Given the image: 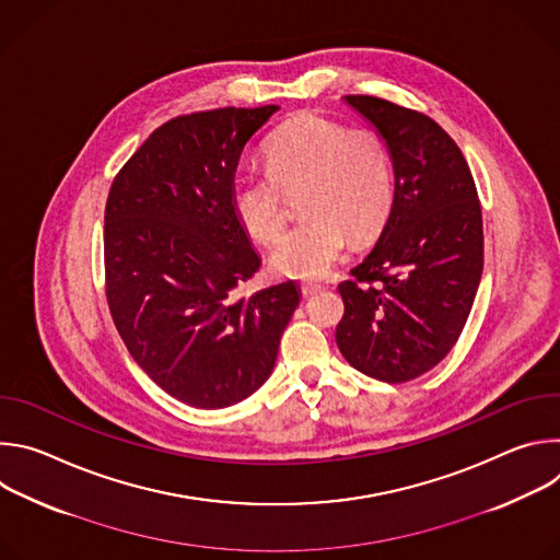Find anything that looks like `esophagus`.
<instances>
[{
  "mask_svg": "<svg viewBox=\"0 0 560 560\" xmlns=\"http://www.w3.org/2000/svg\"><path fill=\"white\" fill-rule=\"evenodd\" d=\"M318 290H322V285H314V283H303L301 285V294L307 299V296H312V294H316Z\"/></svg>",
  "mask_w": 560,
  "mask_h": 560,
  "instance_id": "34e87169",
  "label": "esophagus"
}]
</instances>
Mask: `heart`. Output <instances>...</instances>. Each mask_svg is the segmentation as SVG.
Here are the masks:
<instances>
[{"label": "heart", "mask_w": 560, "mask_h": 560, "mask_svg": "<svg viewBox=\"0 0 560 560\" xmlns=\"http://www.w3.org/2000/svg\"><path fill=\"white\" fill-rule=\"evenodd\" d=\"M266 171L244 168L232 177L230 206L259 244L279 236L285 221L283 190H301L303 221L272 250V270L290 279H324L346 257L350 234L374 236L387 219L394 184L387 154L370 132L303 115L270 135Z\"/></svg>", "instance_id": "obj_1"}]
</instances>
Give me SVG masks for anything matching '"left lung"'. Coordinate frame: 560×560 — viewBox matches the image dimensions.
<instances>
[{
  "label": "left lung",
  "instance_id": "left-lung-1",
  "mask_svg": "<svg viewBox=\"0 0 560 560\" xmlns=\"http://www.w3.org/2000/svg\"><path fill=\"white\" fill-rule=\"evenodd\" d=\"M385 141L394 199L372 253L339 285L337 346L359 372L412 381L458 341L483 272V217L454 139L428 115L348 95Z\"/></svg>",
  "mask_w": 560,
  "mask_h": 560
}]
</instances>
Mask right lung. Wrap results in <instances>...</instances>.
<instances>
[{"label": "right lung", "mask_w": 560, "mask_h": 560, "mask_svg": "<svg viewBox=\"0 0 560 560\" xmlns=\"http://www.w3.org/2000/svg\"><path fill=\"white\" fill-rule=\"evenodd\" d=\"M279 106L217 108L159 126L117 173L104 214L106 299L137 365L177 401L219 410L272 374L301 290L248 299L261 266L230 206L250 137Z\"/></svg>", "instance_id": "1"}]
</instances>
